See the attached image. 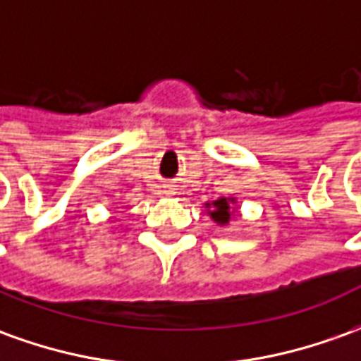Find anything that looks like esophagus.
Wrapping results in <instances>:
<instances>
[{
    "instance_id": "34e87169",
    "label": "esophagus",
    "mask_w": 361,
    "mask_h": 361,
    "mask_svg": "<svg viewBox=\"0 0 361 361\" xmlns=\"http://www.w3.org/2000/svg\"><path fill=\"white\" fill-rule=\"evenodd\" d=\"M166 195H175V192H173V190H171V186H166V190H165Z\"/></svg>"
}]
</instances>
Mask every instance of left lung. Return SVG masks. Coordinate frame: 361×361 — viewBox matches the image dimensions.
<instances>
[{
    "label": "left lung",
    "mask_w": 361,
    "mask_h": 361,
    "mask_svg": "<svg viewBox=\"0 0 361 361\" xmlns=\"http://www.w3.org/2000/svg\"><path fill=\"white\" fill-rule=\"evenodd\" d=\"M232 204H233V200L220 198V200H214L212 204L208 202L206 208H210V216H212L214 222L220 224V226H226V224L230 222V218H232V208H230Z\"/></svg>",
    "instance_id": "left-lung-1"
}]
</instances>
